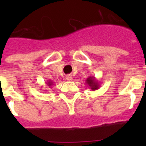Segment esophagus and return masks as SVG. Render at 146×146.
I'll list each match as a JSON object with an SVG mask.
<instances>
[{
  "label": "esophagus",
  "instance_id": "1",
  "mask_svg": "<svg viewBox=\"0 0 146 146\" xmlns=\"http://www.w3.org/2000/svg\"><path fill=\"white\" fill-rule=\"evenodd\" d=\"M67 80H72V76H66Z\"/></svg>",
  "mask_w": 146,
  "mask_h": 146
}]
</instances>
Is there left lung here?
Listing matches in <instances>:
<instances>
[{
	"mask_svg": "<svg viewBox=\"0 0 146 146\" xmlns=\"http://www.w3.org/2000/svg\"><path fill=\"white\" fill-rule=\"evenodd\" d=\"M85 84H87V86L89 88H91L92 91L98 90L100 88V84H99V82H98L97 80L95 79V76H88L87 78V80H86Z\"/></svg>",
	"mask_w": 146,
	"mask_h": 146,
	"instance_id": "8db88e82",
	"label": "left lung"
}]
</instances>
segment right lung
Wrapping results in <instances>:
<instances>
[{"instance_id":"right-lung-1","label":"right lung","mask_w":146,"mask_h":146,"mask_svg":"<svg viewBox=\"0 0 146 146\" xmlns=\"http://www.w3.org/2000/svg\"><path fill=\"white\" fill-rule=\"evenodd\" d=\"M46 84H47L48 87H51L52 85H54V82H53L52 80H48V81H47V83H46Z\"/></svg>"}]
</instances>
